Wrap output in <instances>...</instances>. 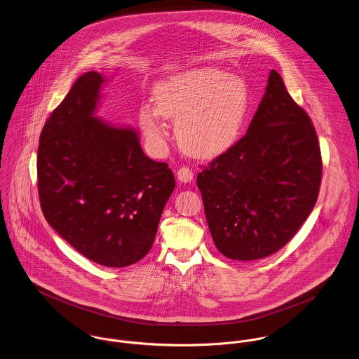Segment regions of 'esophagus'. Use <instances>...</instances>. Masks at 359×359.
Returning a JSON list of instances; mask_svg holds the SVG:
<instances>
[{"instance_id": "1", "label": "esophagus", "mask_w": 359, "mask_h": 359, "mask_svg": "<svg viewBox=\"0 0 359 359\" xmlns=\"http://www.w3.org/2000/svg\"><path fill=\"white\" fill-rule=\"evenodd\" d=\"M177 178L178 181L187 184V182H191L194 180V172L191 168L188 167H181L178 171H177Z\"/></svg>"}]
</instances>
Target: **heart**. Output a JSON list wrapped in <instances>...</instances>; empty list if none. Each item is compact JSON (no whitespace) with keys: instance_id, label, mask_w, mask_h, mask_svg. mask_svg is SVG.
Returning a JSON list of instances; mask_svg holds the SVG:
<instances>
[{"instance_id":"b5f03b06","label":"heart","mask_w":359,"mask_h":359,"mask_svg":"<svg viewBox=\"0 0 359 359\" xmlns=\"http://www.w3.org/2000/svg\"><path fill=\"white\" fill-rule=\"evenodd\" d=\"M252 107V91L236 76L203 66L175 73L156 88V106L144 103L140 124L157 149L165 145L167 118L175 120L181 148L199 158L228 152L241 140Z\"/></svg>"}]
</instances>
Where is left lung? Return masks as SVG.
I'll return each instance as SVG.
<instances>
[{"instance_id":"obj_1","label":"left lung","mask_w":359,"mask_h":359,"mask_svg":"<svg viewBox=\"0 0 359 359\" xmlns=\"http://www.w3.org/2000/svg\"><path fill=\"white\" fill-rule=\"evenodd\" d=\"M320 178L312 121L271 70L246 135L198 175L219 253L253 261L282 249L311 214Z\"/></svg>"}]
</instances>
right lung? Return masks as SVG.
I'll return each instance as SVG.
<instances>
[{"instance_id":"right-lung-1","label":"right lung","mask_w":359,"mask_h":359,"mask_svg":"<svg viewBox=\"0 0 359 359\" xmlns=\"http://www.w3.org/2000/svg\"><path fill=\"white\" fill-rule=\"evenodd\" d=\"M103 83L102 74L84 73L47 120L39 196L46 219L70 246L121 268L149 253L175 180L165 163L144 154L137 130L95 116Z\"/></svg>"}]
</instances>
